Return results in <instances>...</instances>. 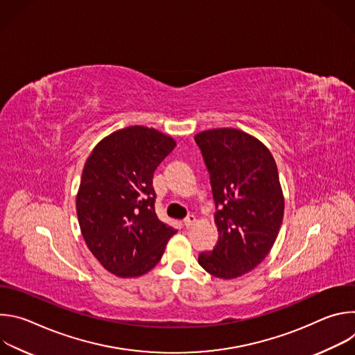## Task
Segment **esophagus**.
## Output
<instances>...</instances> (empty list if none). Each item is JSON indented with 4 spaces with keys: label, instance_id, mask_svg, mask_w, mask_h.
Returning a JSON list of instances; mask_svg holds the SVG:
<instances>
[{
    "label": "esophagus",
    "instance_id": "obj_1",
    "mask_svg": "<svg viewBox=\"0 0 355 355\" xmlns=\"http://www.w3.org/2000/svg\"><path fill=\"white\" fill-rule=\"evenodd\" d=\"M193 223H195V216H193V215H188V216L184 219V226H185V227H191Z\"/></svg>",
    "mask_w": 355,
    "mask_h": 355
}]
</instances>
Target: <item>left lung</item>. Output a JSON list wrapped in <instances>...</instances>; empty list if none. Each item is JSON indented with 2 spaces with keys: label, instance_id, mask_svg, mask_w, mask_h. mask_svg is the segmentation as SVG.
I'll use <instances>...</instances> for the list:
<instances>
[{
  "label": "left lung",
  "instance_id": "8db88e82",
  "mask_svg": "<svg viewBox=\"0 0 355 355\" xmlns=\"http://www.w3.org/2000/svg\"><path fill=\"white\" fill-rule=\"evenodd\" d=\"M193 139L209 173L218 227L215 247L198 263L216 278H237L267 257L281 229L278 168L270 150L241 130L212 129Z\"/></svg>",
  "mask_w": 355,
  "mask_h": 355
}]
</instances>
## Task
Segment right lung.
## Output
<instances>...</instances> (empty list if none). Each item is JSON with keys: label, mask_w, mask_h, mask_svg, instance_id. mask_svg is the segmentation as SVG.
Returning a JSON list of instances; mask_svg holds the SVG:
<instances>
[{"label": "right lung", "mask_w": 355, "mask_h": 355, "mask_svg": "<svg viewBox=\"0 0 355 355\" xmlns=\"http://www.w3.org/2000/svg\"><path fill=\"white\" fill-rule=\"evenodd\" d=\"M174 147L156 129L129 126L101 140L85 162L78 223L95 259L118 277L150 271L177 232L157 218L153 188L156 168Z\"/></svg>", "instance_id": "obj_1"}]
</instances>
